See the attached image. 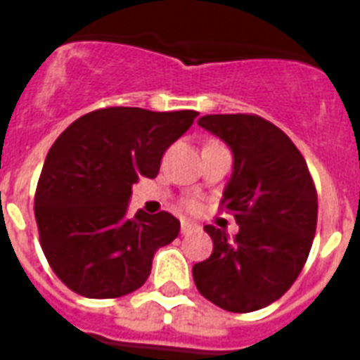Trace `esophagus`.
Returning a JSON list of instances; mask_svg holds the SVG:
<instances>
[{
  "mask_svg": "<svg viewBox=\"0 0 360 360\" xmlns=\"http://www.w3.org/2000/svg\"><path fill=\"white\" fill-rule=\"evenodd\" d=\"M193 231H198V226L193 224V221H188V219H181V233L188 235L193 233Z\"/></svg>",
  "mask_w": 360,
  "mask_h": 360,
  "instance_id": "esophagus-1",
  "label": "esophagus"
}]
</instances>
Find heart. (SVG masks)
<instances>
[{"mask_svg":"<svg viewBox=\"0 0 360 360\" xmlns=\"http://www.w3.org/2000/svg\"><path fill=\"white\" fill-rule=\"evenodd\" d=\"M183 204H185L187 210H196V208H198V200H196L195 196H187V198L183 200Z\"/></svg>","mask_w":360,"mask_h":360,"instance_id":"obj_1","label":"heart"}]
</instances>
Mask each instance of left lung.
<instances>
[{"label":"left lung","mask_w":360,"mask_h":360,"mask_svg":"<svg viewBox=\"0 0 360 360\" xmlns=\"http://www.w3.org/2000/svg\"><path fill=\"white\" fill-rule=\"evenodd\" d=\"M198 125L233 152V175L221 210L239 233L206 226L210 258L193 266L196 289L229 312H252L278 301L309 258L316 233L318 195L309 165L279 127L255 113L204 115Z\"/></svg>","instance_id":"1"}]
</instances>
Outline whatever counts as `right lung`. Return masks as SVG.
Listing matches in <instances>:
<instances>
[{
  "label": "right lung",
  "instance_id": "obj_1",
  "mask_svg": "<svg viewBox=\"0 0 360 360\" xmlns=\"http://www.w3.org/2000/svg\"><path fill=\"white\" fill-rule=\"evenodd\" d=\"M198 115L193 110L102 108L51 144L34 216L48 264L71 291L115 299L144 285L160 247L179 235L169 212L127 216L133 183L154 179L162 156Z\"/></svg>",
  "mask_w": 360,
  "mask_h": 360
}]
</instances>
